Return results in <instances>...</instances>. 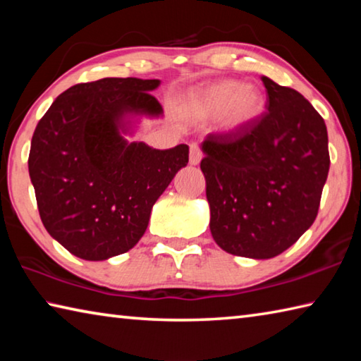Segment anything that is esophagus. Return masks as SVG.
Instances as JSON below:
<instances>
[{"label": "esophagus", "instance_id": "esophagus-1", "mask_svg": "<svg viewBox=\"0 0 361 361\" xmlns=\"http://www.w3.org/2000/svg\"><path fill=\"white\" fill-rule=\"evenodd\" d=\"M200 159H202V151H200L197 143H192L191 148H189V164L191 166H197Z\"/></svg>", "mask_w": 361, "mask_h": 361}]
</instances>
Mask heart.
Masks as SVG:
<instances>
[{
    "label": "heart",
    "instance_id": "b5f03b06",
    "mask_svg": "<svg viewBox=\"0 0 361 361\" xmlns=\"http://www.w3.org/2000/svg\"><path fill=\"white\" fill-rule=\"evenodd\" d=\"M264 95L256 85L239 81H221L194 95L192 109L202 119L221 118L228 130H239L264 111Z\"/></svg>",
    "mask_w": 361,
    "mask_h": 361
}]
</instances>
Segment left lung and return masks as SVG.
<instances>
[{
    "label": "left lung",
    "mask_w": 361,
    "mask_h": 361,
    "mask_svg": "<svg viewBox=\"0 0 361 361\" xmlns=\"http://www.w3.org/2000/svg\"><path fill=\"white\" fill-rule=\"evenodd\" d=\"M261 81L267 111L239 130L207 135L200 162L213 239L253 259L283 253L312 226L329 170L322 116L295 89Z\"/></svg>",
    "instance_id": "1"
}]
</instances>
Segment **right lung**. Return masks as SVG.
<instances>
[{
  "label": "right lung",
  "mask_w": 361,
  "mask_h": 361,
  "mask_svg": "<svg viewBox=\"0 0 361 361\" xmlns=\"http://www.w3.org/2000/svg\"><path fill=\"white\" fill-rule=\"evenodd\" d=\"M159 79L103 78L59 95L36 126L28 156L41 221L78 258L103 261L142 239L156 204L186 167L189 146L127 142L130 118L162 114Z\"/></svg>",
  "instance_id": "add662e5"
}]
</instances>
